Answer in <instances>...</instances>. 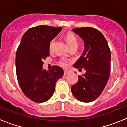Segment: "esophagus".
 <instances>
[{
    "instance_id": "obj_1",
    "label": "esophagus",
    "mask_w": 127,
    "mask_h": 127,
    "mask_svg": "<svg viewBox=\"0 0 127 127\" xmlns=\"http://www.w3.org/2000/svg\"><path fill=\"white\" fill-rule=\"evenodd\" d=\"M69 70H64V74H65V75L69 73Z\"/></svg>"
}]
</instances>
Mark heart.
Returning a JSON list of instances; mask_svg holds the SVG:
<instances>
[{"label":"heart","instance_id":"obj_1","mask_svg":"<svg viewBox=\"0 0 127 127\" xmlns=\"http://www.w3.org/2000/svg\"><path fill=\"white\" fill-rule=\"evenodd\" d=\"M65 39L67 41L68 45L70 46V48H74V47H77L78 45V41H77V37H76L74 34L72 32H69L65 35ZM55 42V39H52L51 42H50V49L51 50L53 46V44ZM59 65H61L62 67H66L67 65V61L64 59L62 58L59 61Z\"/></svg>","mask_w":127,"mask_h":127}]
</instances>
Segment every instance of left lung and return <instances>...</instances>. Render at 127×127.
<instances>
[{
  "instance_id": "obj_1",
  "label": "left lung",
  "mask_w": 127,
  "mask_h": 127,
  "mask_svg": "<svg viewBox=\"0 0 127 127\" xmlns=\"http://www.w3.org/2000/svg\"><path fill=\"white\" fill-rule=\"evenodd\" d=\"M72 30L85 43L83 54L74 67L85 69L86 73L78 76V81L72 86L71 91L79 101L90 102L99 97L107 83L111 73V51L105 38L97 29L87 27Z\"/></svg>"
}]
</instances>
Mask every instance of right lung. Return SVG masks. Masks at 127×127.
Masks as SVG:
<instances>
[{"mask_svg": "<svg viewBox=\"0 0 127 127\" xmlns=\"http://www.w3.org/2000/svg\"><path fill=\"white\" fill-rule=\"evenodd\" d=\"M62 27L39 25L28 29L22 37L16 54V76L23 94L32 101L42 103L52 97L55 84L64 70L53 66L43 70L42 60L50 55V42Z\"/></svg>", "mask_w": 127, "mask_h": 127, "instance_id": "add662e5", "label": "right lung"}]
</instances>
